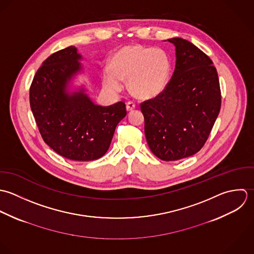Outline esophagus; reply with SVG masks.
Listing matches in <instances>:
<instances>
[{
  "label": "esophagus",
  "mask_w": 254,
  "mask_h": 254,
  "mask_svg": "<svg viewBox=\"0 0 254 254\" xmlns=\"http://www.w3.org/2000/svg\"><path fill=\"white\" fill-rule=\"evenodd\" d=\"M135 109V104L133 103V102H127V110L128 111V112H131V111H133Z\"/></svg>",
  "instance_id": "1"
}]
</instances>
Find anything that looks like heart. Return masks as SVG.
I'll use <instances>...</instances> for the list:
<instances>
[{
	"label": "heart",
	"mask_w": 254,
	"mask_h": 254,
	"mask_svg": "<svg viewBox=\"0 0 254 254\" xmlns=\"http://www.w3.org/2000/svg\"><path fill=\"white\" fill-rule=\"evenodd\" d=\"M110 68L104 72L103 81L114 92L122 89V81L128 80L129 91L141 99L159 95L167 86L171 72V61L161 48L127 45L116 52L110 61Z\"/></svg>",
	"instance_id": "1"
}]
</instances>
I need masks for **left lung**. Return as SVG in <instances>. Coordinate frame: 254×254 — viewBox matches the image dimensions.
I'll return each instance as SVG.
<instances>
[{
	"label": "left lung",
	"instance_id": "left-lung-1",
	"mask_svg": "<svg viewBox=\"0 0 254 254\" xmlns=\"http://www.w3.org/2000/svg\"><path fill=\"white\" fill-rule=\"evenodd\" d=\"M176 46V66L166 88L140 104L150 150L163 161L198 152L208 139L221 109L216 67L199 48L183 38Z\"/></svg>",
	"mask_w": 254,
	"mask_h": 254
}]
</instances>
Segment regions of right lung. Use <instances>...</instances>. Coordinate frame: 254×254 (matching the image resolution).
<instances>
[{"mask_svg": "<svg viewBox=\"0 0 254 254\" xmlns=\"http://www.w3.org/2000/svg\"><path fill=\"white\" fill-rule=\"evenodd\" d=\"M76 48L55 52L36 71L29 101L39 132L55 152L73 161H92L108 151L117 125L126 117L124 102L95 105L81 88L67 94L69 79L80 70Z\"/></svg>", "mask_w": 254, "mask_h": 254, "instance_id": "add662e5", "label": "right lung"}]
</instances>
